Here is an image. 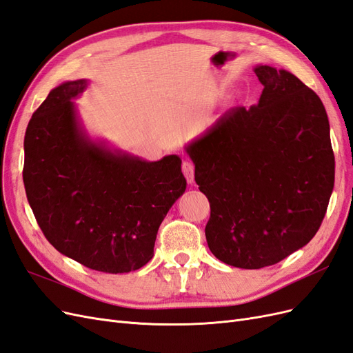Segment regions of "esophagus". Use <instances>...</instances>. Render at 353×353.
Wrapping results in <instances>:
<instances>
[{"mask_svg": "<svg viewBox=\"0 0 353 353\" xmlns=\"http://www.w3.org/2000/svg\"><path fill=\"white\" fill-rule=\"evenodd\" d=\"M183 174H184L188 184L194 183V165H193V162H190V160H184V162H183Z\"/></svg>", "mask_w": 353, "mask_h": 353, "instance_id": "34e87169", "label": "esophagus"}]
</instances>
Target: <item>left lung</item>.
I'll return each mask as SVG.
<instances>
[{"mask_svg":"<svg viewBox=\"0 0 353 353\" xmlns=\"http://www.w3.org/2000/svg\"><path fill=\"white\" fill-rule=\"evenodd\" d=\"M254 73L263 85L259 103L223 113L185 147L210 203L209 249L243 270L279 263L311 241L334 187L321 99L287 70Z\"/></svg>","mask_w":353,"mask_h":353,"instance_id":"8db88e82","label":"left lung"}]
</instances>
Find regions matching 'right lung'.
I'll return each instance as SVG.
<instances>
[{
    "instance_id": "add662e5",
    "label": "right lung",
    "mask_w": 353,
    "mask_h": 353,
    "mask_svg": "<svg viewBox=\"0 0 353 353\" xmlns=\"http://www.w3.org/2000/svg\"><path fill=\"white\" fill-rule=\"evenodd\" d=\"M87 85H59L32 114L23 183L39 228L61 254L123 274L153 258L157 230L187 181L175 154L147 162L91 141L72 101Z\"/></svg>"
}]
</instances>
